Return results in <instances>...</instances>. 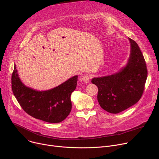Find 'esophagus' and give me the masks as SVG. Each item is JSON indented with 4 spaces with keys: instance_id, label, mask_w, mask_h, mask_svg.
<instances>
[{
    "instance_id": "obj_1",
    "label": "esophagus",
    "mask_w": 159,
    "mask_h": 159,
    "mask_svg": "<svg viewBox=\"0 0 159 159\" xmlns=\"http://www.w3.org/2000/svg\"><path fill=\"white\" fill-rule=\"evenodd\" d=\"M82 80L84 83L87 84V83H89L90 82V77L89 76V75H84V76L82 77Z\"/></svg>"
}]
</instances>
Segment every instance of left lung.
Returning <instances> with one entry per match:
<instances>
[{"mask_svg":"<svg viewBox=\"0 0 159 159\" xmlns=\"http://www.w3.org/2000/svg\"><path fill=\"white\" fill-rule=\"evenodd\" d=\"M129 40L131 53L126 66L119 73L91 80L98 89L100 106L111 113H119L136 104L145 88L148 76L145 59L136 42Z\"/></svg>","mask_w":159,"mask_h":159,"instance_id":"1","label":"left lung"}]
</instances>
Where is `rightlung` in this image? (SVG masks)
<instances>
[{
  "label": "right lung",
  "mask_w": 159,
  "mask_h": 159,
  "mask_svg": "<svg viewBox=\"0 0 159 159\" xmlns=\"http://www.w3.org/2000/svg\"><path fill=\"white\" fill-rule=\"evenodd\" d=\"M78 76H74L52 89L39 91L20 81L16 66L11 75L13 95L24 111L35 119L49 123L64 120L71 110V94L77 87Z\"/></svg>",
  "instance_id": "1"
}]
</instances>
